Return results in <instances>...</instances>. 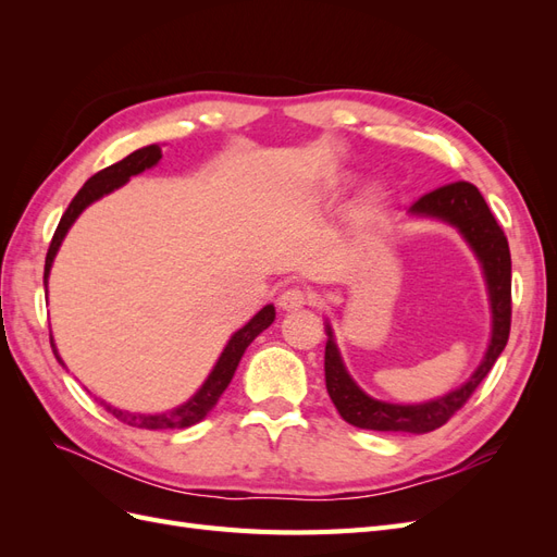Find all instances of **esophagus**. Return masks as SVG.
Wrapping results in <instances>:
<instances>
[{"instance_id":"esophagus-1","label":"esophagus","mask_w":557,"mask_h":557,"mask_svg":"<svg viewBox=\"0 0 557 557\" xmlns=\"http://www.w3.org/2000/svg\"><path fill=\"white\" fill-rule=\"evenodd\" d=\"M307 301H309L307 293L299 290V288H288V290H283V293L278 295V307H281L283 311H297V309L305 307Z\"/></svg>"}]
</instances>
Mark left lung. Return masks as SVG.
I'll list each match as a JSON object with an SVG mask.
<instances>
[{"instance_id": "8db88e82", "label": "left lung", "mask_w": 557, "mask_h": 557, "mask_svg": "<svg viewBox=\"0 0 557 557\" xmlns=\"http://www.w3.org/2000/svg\"><path fill=\"white\" fill-rule=\"evenodd\" d=\"M416 218H432L442 221L460 232V237L474 252L485 278L487 299H491L493 330L491 344L485 348L481 364L474 369L460 387L416 404H395L383 401L367 395L362 387L352 381L342 360L339 346L334 342V332L330 320L325 323L327 344H325V385L330 399L346 423L374 430V432H411L425 434L442 428L446 420L458 411L462 404L476 391L479 383L491 372L499 352L509 342L511 330V252L509 242L497 225L495 215L487 209L483 195L476 185L458 181L436 188L420 197L409 209Z\"/></svg>"}]
</instances>
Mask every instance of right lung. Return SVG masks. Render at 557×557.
<instances>
[{
	"instance_id": "right-lung-1",
	"label": "right lung",
	"mask_w": 557,
	"mask_h": 557,
	"mask_svg": "<svg viewBox=\"0 0 557 557\" xmlns=\"http://www.w3.org/2000/svg\"><path fill=\"white\" fill-rule=\"evenodd\" d=\"M160 160H162V148L158 144H150V146H144L139 150H134V153H129L125 160L107 166V170L97 172L95 176H90L86 181V185H83V188L76 193V197L72 199V205L66 207L64 215L60 218V225H58V230L53 234V242H50L48 256H46V267H44V285H46V288H48L50 267H53V260L58 256V250H60V246H62V242L66 237V232H70V227L76 223V218L83 211H86L92 205V201L102 199L104 195L117 190L132 176H137L141 172L150 170V166H156ZM274 318H276L274 305H267L264 309H260L256 315H252L242 330L234 332L230 336L227 346L223 348L221 358H218V362L213 364L207 381L201 383L199 391L188 401H183L181 407L170 409V411H162V413H134V411L111 407V404H107V401H102V404L107 407V411H111L117 420H123V423H127L132 428H144V430H181V428H190V425L199 423V420H205L209 416V411L215 407L218 399H221V395L225 393V387L230 385L234 372H237L239 360H242V356L246 352V348L250 346V342L256 339L260 332H264L269 325L274 323ZM50 346H53V352H55L58 362L64 367L60 352L55 348L53 336H50Z\"/></svg>"
}]
</instances>
